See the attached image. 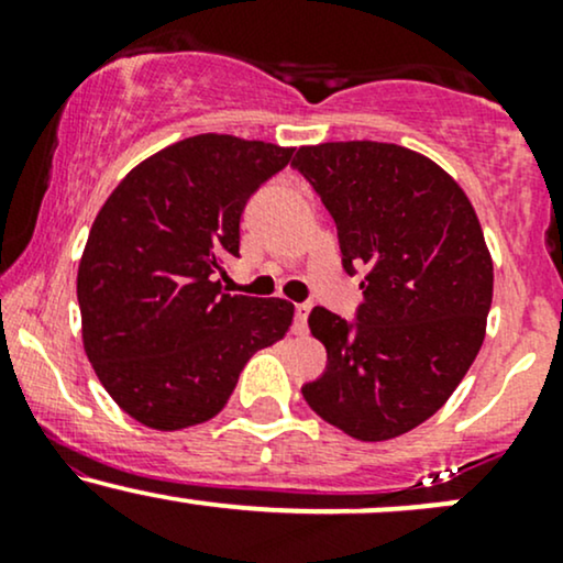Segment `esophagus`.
Wrapping results in <instances>:
<instances>
[{
	"label": "esophagus",
	"instance_id": "1",
	"mask_svg": "<svg viewBox=\"0 0 563 563\" xmlns=\"http://www.w3.org/2000/svg\"><path fill=\"white\" fill-rule=\"evenodd\" d=\"M307 314H309V303H296V322H294L296 335L307 333Z\"/></svg>",
	"mask_w": 563,
	"mask_h": 563
}]
</instances>
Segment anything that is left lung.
Instances as JSON below:
<instances>
[{
  "label": "left lung",
  "instance_id": "1",
  "mask_svg": "<svg viewBox=\"0 0 563 563\" xmlns=\"http://www.w3.org/2000/svg\"><path fill=\"white\" fill-rule=\"evenodd\" d=\"M294 164L339 228L344 269H365L357 325L325 307L309 331L328 367L301 394L360 442L402 437L450 399L479 354L493 256L463 187L394 142L301 145Z\"/></svg>",
  "mask_w": 563,
  "mask_h": 563
}]
</instances>
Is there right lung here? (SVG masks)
I'll list each match as a JSON object with an SVG mask.
<instances>
[{
  "mask_svg": "<svg viewBox=\"0 0 563 563\" xmlns=\"http://www.w3.org/2000/svg\"><path fill=\"white\" fill-rule=\"evenodd\" d=\"M294 147L196 134L140 161L97 211L76 275L81 341L113 402L156 431L206 423L294 303L222 294L245 200Z\"/></svg>",
  "mask_w": 563,
  "mask_h": 563,
  "instance_id": "obj_1",
  "label": "right lung"
}]
</instances>
